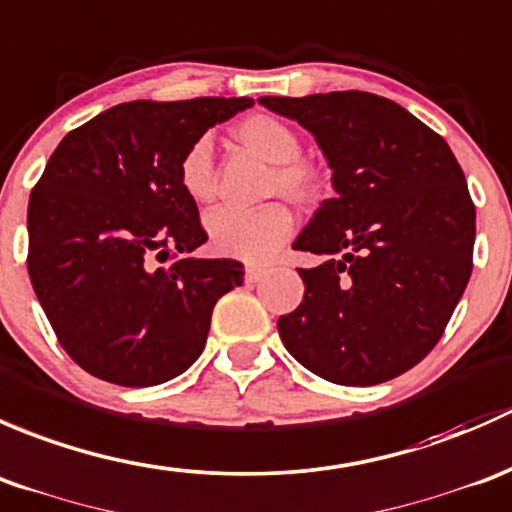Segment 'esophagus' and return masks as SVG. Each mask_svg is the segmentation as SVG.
<instances>
[{"mask_svg": "<svg viewBox=\"0 0 512 512\" xmlns=\"http://www.w3.org/2000/svg\"><path fill=\"white\" fill-rule=\"evenodd\" d=\"M263 268H258V266H246V281L249 283H258L263 278Z\"/></svg>", "mask_w": 512, "mask_h": 512, "instance_id": "1", "label": "esophagus"}]
</instances>
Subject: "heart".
<instances>
[{"label":"heart","mask_w":512,"mask_h":512,"mask_svg":"<svg viewBox=\"0 0 512 512\" xmlns=\"http://www.w3.org/2000/svg\"><path fill=\"white\" fill-rule=\"evenodd\" d=\"M234 138L273 165L268 194L281 192L293 204L318 202L323 194V175L313 162L300 157V138L291 125L276 115L254 113L234 125ZM177 175L179 187L192 202H209L214 197L212 140H194L179 160ZM204 231L217 254L246 263H266L291 239L293 214L283 202L263 204L258 209L219 207L207 214Z\"/></svg>","instance_id":"obj_1"}]
</instances>
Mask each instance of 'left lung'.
<instances>
[{
	"label": "left lung",
	"instance_id": "1",
	"mask_svg": "<svg viewBox=\"0 0 512 512\" xmlns=\"http://www.w3.org/2000/svg\"><path fill=\"white\" fill-rule=\"evenodd\" d=\"M303 125L333 170L293 249L303 303L278 335L318 377L370 387L412 370L439 342L471 278L476 207L441 135L394 100L365 91L258 98Z\"/></svg>",
	"mask_w": 512,
	"mask_h": 512
}]
</instances>
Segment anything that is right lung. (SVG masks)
I'll list each match as a JSON object with an SVG mask.
<instances>
[{
    "label": "right lung",
    "mask_w": 512,
    "mask_h": 512,
    "mask_svg": "<svg viewBox=\"0 0 512 512\" xmlns=\"http://www.w3.org/2000/svg\"><path fill=\"white\" fill-rule=\"evenodd\" d=\"M251 98L133 100L71 130L29 197V278L73 362L120 387L194 365L217 300L244 283L234 258H199L197 202L179 160Z\"/></svg>",
    "instance_id": "right-lung-1"
}]
</instances>
